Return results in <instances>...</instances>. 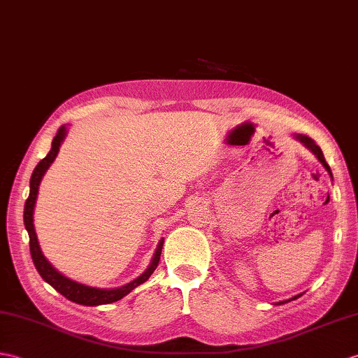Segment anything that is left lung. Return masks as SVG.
Returning a JSON list of instances; mask_svg holds the SVG:
<instances>
[{
	"instance_id": "1",
	"label": "left lung",
	"mask_w": 358,
	"mask_h": 358,
	"mask_svg": "<svg viewBox=\"0 0 358 358\" xmlns=\"http://www.w3.org/2000/svg\"><path fill=\"white\" fill-rule=\"evenodd\" d=\"M296 138L297 140H301L302 141V143L306 146V148H308V149H311V151L315 154V157H317V159H319V162L323 164V166H325V169L329 172V176L332 177V173H331V168H329V164L327 163V160H325V157H323V152H322V149L317 146V145H315L314 143V140H311L310 137H306V136H301V134H299V136H296ZM297 297H301V294H299V296H294L293 299H297ZM289 301H292V299H289ZM289 301H284V302H279V303H285V302H289Z\"/></svg>"
}]
</instances>
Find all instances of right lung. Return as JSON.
I'll list each match as a JSON object with an SVG mask.
<instances>
[{"mask_svg": "<svg viewBox=\"0 0 358 358\" xmlns=\"http://www.w3.org/2000/svg\"><path fill=\"white\" fill-rule=\"evenodd\" d=\"M65 127H61L57 129V134L52 141V149L47 154L45 159L41 160L35 171L31 173L30 178V194L26 201V206H24V224H26V229L29 231V238H30V255L33 264L38 270V273L43 276V279L45 282H48L57 293H61L64 297L69 299L71 302H76L79 305H87V306H94V305H106L111 302H117L120 301L122 297L127 296L129 292H132L136 287H138L140 284H143L149 279V276L154 273V270L157 268V265L160 262V255H162V248H163V243L164 241L162 239L159 243V247H157L154 259L149 265L148 270L138 276L137 279H134L129 284L123 285L120 288H114V289H102V288H93V287H87L78 284V282L70 280L69 278L62 276L59 271H56L50 262L45 259L43 252H41L39 244H38V238L35 234V227H33V209H35V203H36V196H38V189H39V182L43 180L45 171L50 168L56 159L57 152H59V146L62 143V140L65 138Z\"/></svg>", "mask_w": 358, "mask_h": 358, "instance_id": "1", "label": "right lung"}]
</instances>
